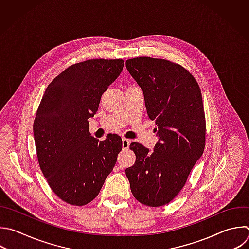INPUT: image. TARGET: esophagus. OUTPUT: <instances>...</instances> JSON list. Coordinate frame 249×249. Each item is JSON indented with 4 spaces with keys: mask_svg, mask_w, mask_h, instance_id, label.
<instances>
[{
    "mask_svg": "<svg viewBox=\"0 0 249 249\" xmlns=\"http://www.w3.org/2000/svg\"><path fill=\"white\" fill-rule=\"evenodd\" d=\"M131 140L130 139H126V138H123V148L124 149H127L130 145Z\"/></svg>",
    "mask_w": 249,
    "mask_h": 249,
    "instance_id": "1",
    "label": "esophagus"
}]
</instances>
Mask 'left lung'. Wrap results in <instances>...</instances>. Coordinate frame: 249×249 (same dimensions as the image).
<instances>
[{"label":"left lung","mask_w":249,"mask_h":249,"mask_svg":"<svg viewBox=\"0 0 249 249\" xmlns=\"http://www.w3.org/2000/svg\"><path fill=\"white\" fill-rule=\"evenodd\" d=\"M125 66L143 91L159 137L153 152L139 143L130 144L136 160L125 174L138 201L161 206L178 195L204 150L200 89L189 71L168 60L136 57L126 60Z\"/></svg>","instance_id":"8db88e82"}]
</instances>
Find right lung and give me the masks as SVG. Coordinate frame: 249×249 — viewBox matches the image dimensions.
<instances>
[{
  "label": "right lung",
  "instance_id": "obj_1",
  "mask_svg": "<svg viewBox=\"0 0 249 249\" xmlns=\"http://www.w3.org/2000/svg\"><path fill=\"white\" fill-rule=\"evenodd\" d=\"M122 59H91L68 67L47 88L33 124L40 167L54 194L85 205L99 194L123 148L122 138L92 137L89 119L123 71Z\"/></svg>",
  "mask_w": 249,
  "mask_h": 249
}]
</instances>
